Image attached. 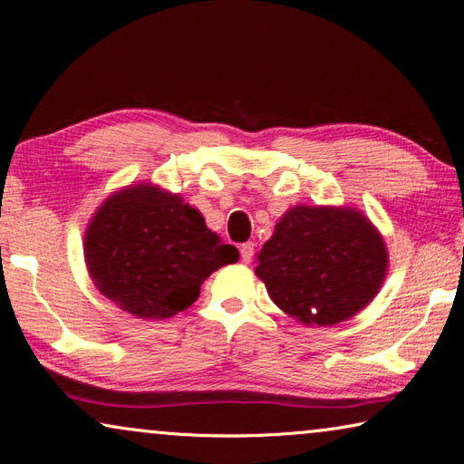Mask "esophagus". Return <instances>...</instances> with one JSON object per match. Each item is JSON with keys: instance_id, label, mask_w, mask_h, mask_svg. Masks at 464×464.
Instances as JSON below:
<instances>
[{"instance_id": "obj_1", "label": "esophagus", "mask_w": 464, "mask_h": 464, "mask_svg": "<svg viewBox=\"0 0 464 464\" xmlns=\"http://www.w3.org/2000/svg\"><path fill=\"white\" fill-rule=\"evenodd\" d=\"M239 251H241V261H243V263H249V261L253 259L255 245H253V243H243Z\"/></svg>"}]
</instances>
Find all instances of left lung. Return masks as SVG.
Wrapping results in <instances>:
<instances>
[{"mask_svg": "<svg viewBox=\"0 0 464 464\" xmlns=\"http://www.w3.org/2000/svg\"><path fill=\"white\" fill-rule=\"evenodd\" d=\"M389 271L381 231L357 207L295 205L257 255L271 301L304 327H331L377 297Z\"/></svg>", "mask_w": 464, "mask_h": 464, "instance_id": "1", "label": "left lung"}]
</instances>
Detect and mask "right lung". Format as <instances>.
Wrapping results in <instances>:
<instances>
[{"instance_id":"add662e5","label":"right lung","mask_w":464,"mask_h":464,"mask_svg":"<svg viewBox=\"0 0 464 464\" xmlns=\"http://www.w3.org/2000/svg\"><path fill=\"white\" fill-rule=\"evenodd\" d=\"M87 273L102 295L137 319H169L189 309L203 281L239 261L203 215L153 183L113 191L97 207L83 237Z\"/></svg>"}]
</instances>
